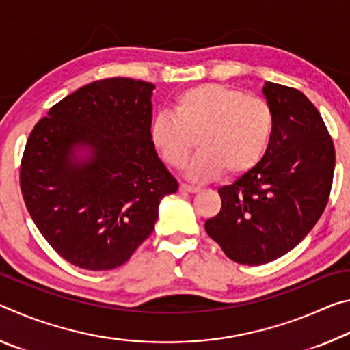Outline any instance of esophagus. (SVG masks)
Wrapping results in <instances>:
<instances>
[{
  "label": "esophagus",
  "mask_w": 350,
  "mask_h": 350,
  "mask_svg": "<svg viewBox=\"0 0 350 350\" xmlns=\"http://www.w3.org/2000/svg\"><path fill=\"white\" fill-rule=\"evenodd\" d=\"M179 189L182 193H198L199 191V187H191V185H187V183H180Z\"/></svg>",
  "instance_id": "1"
}]
</instances>
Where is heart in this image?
I'll return each mask as SVG.
<instances>
[{
  "mask_svg": "<svg viewBox=\"0 0 350 350\" xmlns=\"http://www.w3.org/2000/svg\"><path fill=\"white\" fill-rule=\"evenodd\" d=\"M275 131L271 106L232 86L204 83L177 94L173 114L152 118L150 139L170 167L188 162L198 139L199 152L187 170L189 180L247 173L262 161Z\"/></svg>",
  "mask_w": 350,
  "mask_h": 350,
  "instance_id": "heart-1",
  "label": "heart"
}]
</instances>
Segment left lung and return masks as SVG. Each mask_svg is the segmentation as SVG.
Here are the masks:
<instances>
[{
    "label": "left lung",
    "instance_id": "obj_1",
    "mask_svg": "<svg viewBox=\"0 0 350 350\" xmlns=\"http://www.w3.org/2000/svg\"><path fill=\"white\" fill-rule=\"evenodd\" d=\"M262 94L275 114L269 150L219 188L221 211L205 222L210 238L244 265L281 258L309 234L327 205L335 170L334 142L310 100L271 81Z\"/></svg>",
    "mask_w": 350,
    "mask_h": 350
}]
</instances>
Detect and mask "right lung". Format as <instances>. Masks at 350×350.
Listing matches in <instances>:
<instances>
[{"mask_svg": "<svg viewBox=\"0 0 350 350\" xmlns=\"http://www.w3.org/2000/svg\"><path fill=\"white\" fill-rule=\"evenodd\" d=\"M152 83L106 79L52 106L21 161L26 208L63 259L111 270L152 233L161 200L179 183L150 139Z\"/></svg>", "mask_w": 350, "mask_h": 350, "instance_id": "1", "label": "right lung"}]
</instances>
